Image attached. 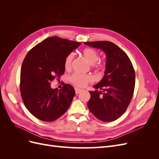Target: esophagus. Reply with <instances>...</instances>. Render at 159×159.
I'll return each mask as SVG.
<instances>
[{
	"mask_svg": "<svg viewBox=\"0 0 159 159\" xmlns=\"http://www.w3.org/2000/svg\"><path fill=\"white\" fill-rule=\"evenodd\" d=\"M75 94H78L81 92V89H80L78 88H75Z\"/></svg>",
	"mask_w": 159,
	"mask_h": 159,
	"instance_id": "obj_1",
	"label": "esophagus"
}]
</instances>
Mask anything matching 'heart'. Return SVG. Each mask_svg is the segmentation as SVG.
I'll return each instance as SVG.
<instances>
[{
	"mask_svg": "<svg viewBox=\"0 0 159 159\" xmlns=\"http://www.w3.org/2000/svg\"><path fill=\"white\" fill-rule=\"evenodd\" d=\"M82 55L91 64V67L95 69H103L105 64L102 61H98L99 54L95 49L91 48H86L82 51ZM73 54H70L66 57L64 60V68L66 70H69L71 68V62L73 60ZM69 80L70 82L76 87L83 88L92 80V78L89 74H81L75 73L72 74Z\"/></svg>",
	"mask_w": 159,
	"mask_h": 159,
	"instance_id": "b5f03b06",
	"label": "heart"
}]
</instances>
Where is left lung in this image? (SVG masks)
<instances>
[{
  "instance_id": "left-lung-1",
  "label": "left lung",
  "mask_w": 159,
  "mask_h": 159,
  "mask_svg": "<svg viewBox=\"0 0 159 159\" xmlns=\"http://www.w3.org/2000/svg\"><path fill=\"white\" fill-rule=\"evenodd\" d=\"M84 44L101 49L107 56L104 76L93 85L96 90L89 91L88 107L101 121H113L125 112L131 101L135 84L133 64L126 53L113 42L96 41Z\"/></svg>"
}]
</instances>
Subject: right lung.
Here are the masks:
<instances>
[{"instance_id": "right-lung-1", "label": "right lung", "mask_w": 159, "mask_h": 159, "mask_svg": "<svg viewBox=\"0 0 159 159\" xmlns=\"http://www.w3.org/2000/svg\"><path fill=\"white\" fill-rule=\"evenodd\" d=\"M81 42L57 36L49 37L28 52L20 71V89L30 113L44 121H53L64 114L75 94L70 84L52 89L51 81L64 74L66 57Z\"/></svg>"}]
</instances>
